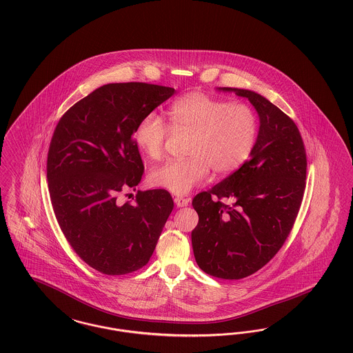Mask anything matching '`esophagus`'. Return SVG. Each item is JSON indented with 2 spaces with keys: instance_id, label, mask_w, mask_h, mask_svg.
I'll return each instance as SVG.
<instances>
[{
  "instance_id": "34e87169",
  "label": "esophagus",
  "mask_w": 353,
  "mask_h": 353,
  "mask_svg": "<svg viewBox=\"0 0 353 353\" xmlns=\"http://www.w3.org/2000/svg\"><path fill=\"white\" fill-rule=\"evenodd\" d=\"M189 202H190V199H188V198H181V196L174 198V203L177 207H186L189 205Z\"/></svg>"
}]
</instances>
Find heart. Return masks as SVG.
<instances>
[{
	"label": "heart",
	"instance_id": "heart-1",
	"mask_svg": "<svg viewBox=\"0 0 353 353\" xmlns=\"http://www.w3.org/2000/svg\"><path fill=\"white\" fill-rule=\"evenodd\" d=\"M168 117L173 129L193 132L190 158L168 160L150 173L151 185L172 194H188L210 170L219 176L234 172L256 143V114L241 103L228 104L203 92H189L172 101ZM168 133L165 121L157 113H148L137 125L134 141L146 157L159 159Z\"/></svg>",
	"mask_w": 353,
	"mask_h": 353
}]
</instances>
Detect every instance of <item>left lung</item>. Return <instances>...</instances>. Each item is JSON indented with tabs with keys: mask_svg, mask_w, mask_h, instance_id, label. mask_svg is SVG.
<instances>
[{
	"mask_svg": "<svg viewBox=\"0 0 353 353\" xmlns=\"http://www.w3.org/2000/svg\"><path fill=\"white\" fill-rule=\"evenodd\" d=\"M254 107L259 128L243 165L193 199L199 221L192 232L198 266L221 279H243L263 268L288 237L303 201L304 143L296 123L250 90L218 87ZM234 202L224 205L221 199Z\"/></svg>",
	"mask_w": 353,
	"mask_h": 353,
	"instance_id": "8db88e82",
	"label": "left lung"
}]
</instances>
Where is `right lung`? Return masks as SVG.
Wrapping results in <instances>:
<instances>
[{"label": "right lung", "mask_w": 353, "mask_h": 353, "mask_svg": "<svg viewBox=\"0 0 353 353\" xmlns=\"http://www.w3.org/2000/svg\"><path fill=\"white\" fill-rule=\"evenodd\" d=\"M173 94L139 82L101 85L62 116L52 137L47 179L54 215L75 253L105 275L143 268L173 210L163 189L138 192L134 203L117 199L143 174L137 125Z\"/></svg>", "instance_id": "add662e5"}]
</instances>
